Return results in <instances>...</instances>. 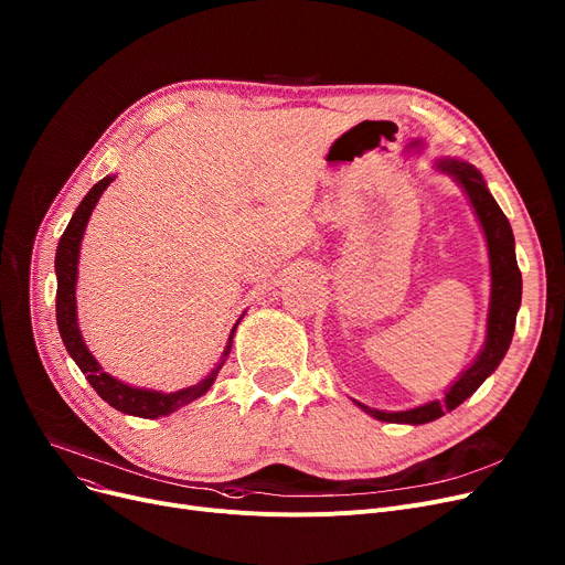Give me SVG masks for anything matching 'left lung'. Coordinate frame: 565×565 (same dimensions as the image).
Here are the masks:
<instances>
[{
    "instance_id": "8db88e82",
    "label": "left lung",
    "mask_w": 565,
    "mask_h": 565,
    "mask_svg": "<svg viewBox=\"0 0 565 565\" xmlns=\"http://www.w3.org/2000/svg\"><path fill=\"white\" fill-rule=\"evenodd\" d=\"M441 173L451 175L458 183V188L469 199V205L473 215H477L486 243H488V258H490V307H488V324H486V343L479 350L477 360H473L444 392L441 401H428L424 405L401 409V412H387L375 409L360 401L352 403L362 407L366 414H371L377 422L387 424H409L422 426L428 422H435L444 414L456 409L460 403H465L481 384L494 373V369L501 364L503 354H507L513 332H515V318L522 302V275L515 258V237L513 228L501 213L499 203L490 194L481 171L458 158H444L435 162Z\"/></svg>"
}]
</instances>
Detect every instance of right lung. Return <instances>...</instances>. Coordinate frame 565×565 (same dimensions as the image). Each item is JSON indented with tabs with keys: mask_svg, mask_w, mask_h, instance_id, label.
Masks as SVG:
<instances>
[{
	"mask_svg": "<svg viewBox=\"0 0 565 565\" xmlns=\"http://www.w3.org/2000/svg\"><path fill=\"white\" fill-rule=\"evenodd\" d=\"M114 181V175H105L103 181H98L88 194L82 199V203L77 205V211L73 213L62 241H58L56 247V256H54V273H56V324H58V334H62V341L68 350L71 358L75 360V364L79 366V371L86 375L88 384L98 392V396L109 403L114 409L124 412V414H132V417H141V419H158V417H167V414L181 409L183 405L196 401L199 396H203L207 390L213 387V382L220 373V369L224 366L228 352H231V343H233V334L235 328L241 324L243 316L237 318V322L233 324V330L228 334L226 348L222 352V360L215 364V369L207 373L205 377H201L196 384H190V387H183L178 392L164 394V392H156V390H143V387H132V384L118 380L114 375H109L98 360L92 354V350L86 348L79 324H77V300H75V288H77V263H79V247H82V237L88 224V217H92L96 203L100 201L103 192L109 188V183Z\"/></svg>",
	"mask_w": 565,
	"mask_h": 565,
	"instance_id": "obj_1",
	"label": "right lung"
}]
</instances>
